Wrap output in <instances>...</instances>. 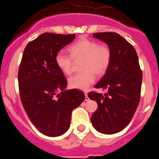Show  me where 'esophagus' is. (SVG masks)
<instances>
[{
    "label": "esophagus",
    "instance_id": "obj_1",
    "mask_svg": "<svg viewBox=\"0 0 159 159\" xmlns=\"http://www.w3.org/2000/svg\"><path fill=\"white\" fill-rule=\"evenodd\" d=\"M85 101H87V102H88V101H89V98H88V94L87 93H85Z\"/></svg>",
    "mask_w": 159,
    "mask_h": 159
}]
</instances>
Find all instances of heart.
<instances>
[{
	"instance_id": "b5f03b06",
	"label": "heart",
	"mask_w": 159,
	"mask_h": 159,
	"mask_svg": "<svg viewBox=\"0 0 159 159\" xmlns=\"http://www.w3.org/2000/svg\"><path fill=\"white\" fill-rule=\"evenodd\" d=\"M70 56L64 52L56 55V64L65 75L72 71L73 60H82L80 69L82 72L68 79L71 88L78 90L88 89L95 80V74L99 76L104 75L110 66L111 53L107 46L99 44L96 41L88 38H81L69 48Z\"/></svg>"
}]
</instances>
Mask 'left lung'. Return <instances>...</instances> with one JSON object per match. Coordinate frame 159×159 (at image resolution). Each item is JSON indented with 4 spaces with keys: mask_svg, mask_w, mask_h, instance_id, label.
<instances>
[{
    "mask_svg": "<svg viewBox=\"0 0 159 159\" xmlns=\"http://www.w3.org/2000/svg\"><path fill=\"white\" fill-rule=\"evenodd\" d=\"M93 36L107 44L111 60L106 74L95 86L107 92L88 93L98 103L91 121L100 133L116 134L134 116L140 100L143 73L135 49L123 36L116 32H97Z\"/></svg>",
    "mask_w": 159,
    "mask_h": 159,
    "instance_id": "obj_1",
    "label": "left lung"
}]
</instances>
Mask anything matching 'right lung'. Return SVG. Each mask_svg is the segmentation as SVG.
Here are the masks:
<instances>
[{
  "mask_svg": "<svg viewBox=\"0 0 159 159\" xmlns=\"http://www.w3.org/2000/svg\"><path fill=\"white\" fill-rule=\"evenodd\" d=\"M75 38V34L40 35L25 47L19 67L24 109L36 129L49 137L62 135L68 130L71 112L85 99L80 90H66L67 80L55 61L59 51Z\"/></svg>",
  "mask_w": 159,
  "mask_h": 159,
  "instance_id": "1",
  "label": "right lung"
}]
</instances>
